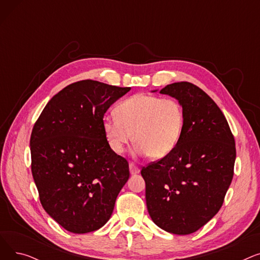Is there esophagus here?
I'll list each match as a JSON object with an SVG mask.
<instances>
[{
    "label": "esophagus",
    "instance_id": "34e87169",
    "mask_svg": "<svg viewBox=\"0 0 260 260\" xmlns=\"http://www.w3.org/2000/svg\"><path fill=\"white\" fill-rule=\"evenodd\" d=\"M129 172H131V175H137L139 174L140 170L138 167H136L134 163H129Z\"/></svg>",
    "mask_w": 260,
    "mask_h": 260
}]
</instances>
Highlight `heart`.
I'll list each match as a JSON object with an SVG mask.
<instances>
[{
	"instance_id": "b5f03b06",
	"label": "heart",
	"mask_w": 260,
	"mask_h": 260,
	"mask_svg": "<svg viewBox=\"0 0 260 260\" xmlns=\"http://www.w3.org/2000/svg\"><path fill=\"white\" fill-rule=\"evenodd\" d=\"M184 125L181 104L171 98L137 93L116 107V116L103 118V129L113 151L122 154L134 140L135 153L153 159L168 156L178 144Z\"/></svg>"
}]
</instances>
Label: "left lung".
I'll list each match as a JSON object with an SVG mask.
<instances>
[{
    "label": "left lung",
    "instance_id": "8db88e82",
    "mask_svg": "<svg viewBox=\"0 0 260 260\" xmlns=\"http://www.w3.org/2000/svg\"><path fill=\"white\" fill-rule=\"evenodd\" d=\"M160 93L178 100L184 125L173 151L141 170L146 207L159 228L187 235L220 210L234 175L235 140L220 108L198 86L177 82Z\"/></svg>",
    "mask_w": 260,
    "mask_h": 260
}]
</instances>
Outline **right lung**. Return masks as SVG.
<instances>
[{"mask_svg": "<svg viewBox=\"0 0 260 260\" xmlns=\"http://www.w3.org/2000/svg\"><path fill=\"white\" fill-rule=\"evenodd\" d=\"M129 90L75 82L53 95L35 123L31 173L41 204L72 233L102 228L129 178L128 162L111 148L103 129L109 106Z\"/></svg>", "mask_w": 260, "mask_h": 260, "instance_id": "obj_1", "label": "right lung"}]
</instances>
